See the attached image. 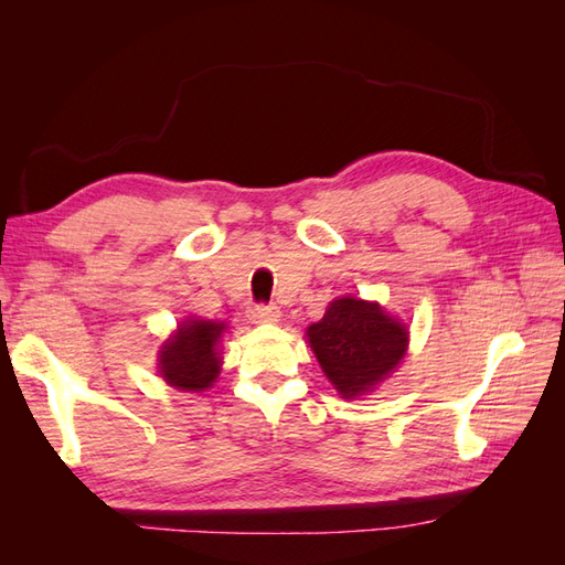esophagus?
<instances>
[{
	"instance_id": "1",
	"label": "esophagus",
	"mask_w": 565,
	"mask_h": 565,
	"mask_svg": "<svg viewBox=\"0 0 565 565\" xmlns=\"http://www.w3.org/2000/svg\"><path fill=\"white\" fill-rule=\"evenodd\" d=\"M247 318H249L252 322H256V324H262V322H278L280 309H278L276 303H254V306H249Z\"/></svg>"
}]
</instances>
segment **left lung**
Here are the masks:
<instances>
[{
	"instance_id": "obj_1",
	"label": "left lung",
	"mask_w": 565,
	"mask_h": 565,
	"mask_svg": "<svg viewBox=\"0 0 565 565\" xmlns=\"http://www.w3.org/2000/svg\"><path fill=\"white\" fill-rule=\"evenodd\" d=\"M306 337L341 398H358L377 388L407 351L405 324L377 301L355 297L334 299Z\"/></svg>"
}]
</instances>
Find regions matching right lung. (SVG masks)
<instances>
[{
	"mask_svg": "<svg viewBox=\"0 0 565 565\" xmlns=\"http://www.w3.org/2000/svg\"><path fill=\"white\" fill-rule=\"evenodd\" d=\"M224 330L226 322L185 318L160 349V377L181 391L210 388L221 372L218 341Z\"/></svg>",
	"mask_w": 565,
	"mask_h": 565,
	"instance_id": "right-lung-1",
	"label": "right lung"
}]
</instances>
